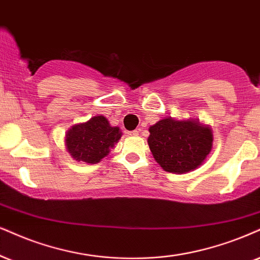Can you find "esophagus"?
<instances>
[{"label":"esophagus","mask_w":260,"mask_h":260,"mask_svg":"<svg viewBox=\"0 0 260 260\" xmlns=\"http://www.w3.org/2000/svg\"><path fill=\"white\" fill-rule=\"evenodd\" d=\"M129 135H131V136H137V135H139V130H134V131H130V133H129Z\"/></svg>","instance_id":"1"}]
</instances>
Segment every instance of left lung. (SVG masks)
<instances>
[{"label": "left lung", "mask_w": 260, "mask_h": 260, "mask_svg": "<svg viewBox=\"0 0 260 260\" xmlns=\"http://www.w3.org/2000/svg\"><path fill=\"white\" fill-rule=\"evenodd\" d=\"M212 143V129L197 118L168 117L149 126L150 152L155 161L172 174H187L203 165Z\"/></svg>", "instance_id": "8db88e82"}]
</instances>
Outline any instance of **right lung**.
<instances>
[{
  "label": "right lung",
  "instance_id": "right-lung-1",
  "mask_svg": "<svg viewBox=\"0 0 260 260\" xmlns=\"http://www.w3.org/2000/svg\"><path fill=\"white\" fill-rule=\"evenodd\" d=\"M121 134L118 126H112L104 115H95L88 121L72 125L65 136V147L77 161L98 164L114 148Z\"/></svg>",
  "mask_w": 260,
  "mask_h": 260
}]
</instances>
